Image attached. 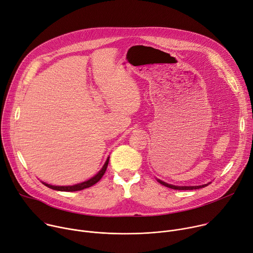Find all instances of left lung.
Returning <instances> with one entry per match:
<instances>
[{
    "instance_id": "left-lung-1",
    "label": "left lung",
    "mask_w": 253,
    "mask_h": 253,
    "mask_svg": "<svg viewBox=\"0 0 253 253\" xmlns=\"http://www.w3.org/2000/svg\"><path fill=\"white\" fill-rule=\"evenodd\" d=\"M158 182L162 183L163 186L167 187V188H170V189H173V190H197V189H201V188H205L209 185V183H206V185H202V186H194V187H177V186H172V185H169V183H167L163 180L160 179H157Z\"/></svg>"
}]
</instances>
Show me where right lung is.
Returning <instances> with one entry per match:
<instances>
[{"label": "right lung", "mask_w": 253, "mask_h": 253, "mask_svg": "<svg viewBox=\"0 0 253 253\" xmlns=\"http://www.w3.org/2000/svg\"><path fill=\"white\" fill-rule=\"evenodd\" d=\"M108 164H109V157L108 159L106 160V163L104 165V167L102 168V169L94 176L91 177L90 179L86 180V181H84V182H81V183H78V185H75V186H67V187H57V186H51V185H48V183L46 182H43L45 186L52 189V190H56V191H61V192H76V191H82L84 189H86V188H89L91 186H94L95 183H97L101 178L102 176L104 175L106 169H107V167H108Z\"/></svg>", "instance_id": "add662e5"}]
</instances>
